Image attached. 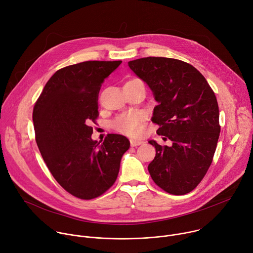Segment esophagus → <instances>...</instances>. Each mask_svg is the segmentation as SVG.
Listing matches in <instances>:
<instances>
[{"mask_svg": "<svg viewBox=\"0 0 253 253\" xmlns=\"http://www.w3.org/2000/svg\"><path fill=\"white\" fill-rule=\"evenodd\" d=\"M143 143H144V142L141 141V140H134V139H131V140H130V144H131L132 147L139 146V145H141V144H143Z\"/></svg>", "mask_w": 253, "mask_h": 253, "instance_id": "34e87169", "label": "esophagus"}]
</instances>
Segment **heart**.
I'll list each match as a JSON object with an SVG mask.
<instances>
[{"mask_svg":"<svg viewBox=\"0 0 253 253\" xmlns=\"http://www.w3.org/2000/svg\"><path fill=\"white\" fill-rule=\"evenodd\" d=\"M132 81H139L138 79L131 80ZM142 120L143 117L139 113H126L118 116L114 119L111 123V126L116 131L126 134L129 136H136L140 134L142 131Z\"/></svg>","mask_w":253,"mask_h":253,"instance_id":"1","label":"heart"}]
</instances>
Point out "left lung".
<instances>
[{
	"label": "left lung",
	"mask_w": 253,
	"mask_h": 253,
	"mask_svg": "<svg viewBox=\"0 0 253 253\" xmlns=\"http://www.w3.org/2000/svg\"><path fill=\"white\" fill-rule=\"evenodd\" d=\"M128 66L158 103L151 119L159 125L157 134L172 141L171 146L149 141L156 149L148 165L153 181L170 194L189 193L210 167L219 138L215 94L200 72L183 61L147 57Z\"/></svg>",
	"instance_id": "8db88e82"
}]
</instances>
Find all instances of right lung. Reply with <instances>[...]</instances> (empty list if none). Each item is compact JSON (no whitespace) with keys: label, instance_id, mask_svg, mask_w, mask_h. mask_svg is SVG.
Wrapping results in <instances>:
<instances>
[{"label":"right lung","instance_id":"right-lung-1","mask_svg":"<svg viewBox=\"0 0 253 253\" xmlns=\"http://www.w3.org/2000/svg\"><path fill=\"white\" fill-rule=\"evenodd\" d=\"M122 61H86L58 70L33 110L36 142L56 181L70 194L93 199L116 181L129 140L108 134L92 140L98 94L104 80Z\"/></svg>","mask_w":253,"mask_h":253}]
</instances>
